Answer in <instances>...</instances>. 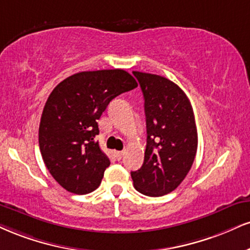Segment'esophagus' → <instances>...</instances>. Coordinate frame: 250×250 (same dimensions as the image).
Segmentation results:
<instances>
[{"instance_id": "34e87169", "label": "esophagus", "mask_w": 250, "mask_h": 250, "mask_svg": "<svg viewBox=\"0 0 250 250\" xmlns=\"http://www.w3.org/2000/svg\"><path fill=\"white\" fill-rule=\"evenodd\" d=\"M123 155H125V152H123V151H116L115 152V156H116L117 161H121L122 157H123Z\"/></svg>"}]
</instances>
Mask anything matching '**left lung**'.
<instances>
[{
  "label": "left lung",
  "mask_w": 250,
  "mask_h": 250,
  "mask_svg": "<svg viewBox=\"0 0 250 250\" xmlns=\"http://www.w3.org/2000/svg\"><path fill=\"white\" fill-rule=\"evenodd\" d=\"M133 74L144 98L146 148L143 165L131 178L140 193L162 197L178 188L193 164L198 148L193 108L171 80L137 71Z\"/></svg>",
  "instance_id": "1"
}]
</instances>
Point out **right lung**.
I'll use <instances>...</instances> for the list:
<instances>
[{"label":"right lung","mask_w":250,"mask_h":250,"mask_svg":"<svg viewBox=\"0 0 250 250\" xmlns=\"http://www.w3.org/2000/svg\"><path fill=\"white\" fill-rule=\"evenodd\" d=\"M135 87L133 76L116 68L79 72L51 92L39 125V149L66 191L87 194L99 188L110 161L94 141L96 121L114 98Z\"/></svg>","instance_id":"right-lung-1"}]
</instances>
